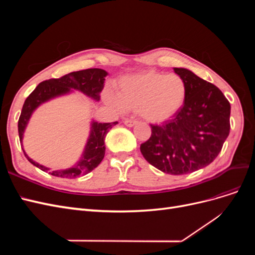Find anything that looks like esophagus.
Wrapping results in <instances>:
<instances>
[{"instance_id":"34e87169","label":"esophagus","mask_w":255,"mask_h":255,"mask_svg":"<svg viewBox=\"0 0 255 255\" xmlns=\"http://www.w3.org/2000/svg\"><path fill=\"white\" fill-rule=\"evenodd\" d=\"M125 125L127 127H128V128H132V127L137 125V121L136 120H132V119H127V120H125Z\"/></svg>"}]
</instances>
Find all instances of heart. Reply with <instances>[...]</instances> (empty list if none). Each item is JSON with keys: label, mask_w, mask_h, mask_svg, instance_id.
<instances>
[{"label": "heart", "mask_w": 255, "mask_h": 255, "mask_svg": "<svg viewBox=\"0 0 255 255\" xmlns=\"http://www.w3.org/2000/svg\"><path fill=\"white\" fill-rule=\"evenodd\" d=\"M105 98L118 111H138L144 120L159 123L182 109L186 84L177 74L143 72L123 78L117 96L107 91Z\"/></svg>", "instance_id": "1"}]
</instances>
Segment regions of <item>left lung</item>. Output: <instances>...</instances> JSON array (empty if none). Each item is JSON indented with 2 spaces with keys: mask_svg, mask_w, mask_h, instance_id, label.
<instances>
[{
  "mask_svg": "<svg viewBox=\"0 0 255 255\" xmlns=\"http://www.w3.org/2000/svg\"><path fill=\"white\" fill-rule=\"evenodd\" d=\"M186 84V99L174 118L151 126L141 143L145 160L165 173L180 175L210 165L230 133L231 105L221 90L185 68H173Z\"/></svg>",
  "mask_w": 255,
  "mask_h": 255,
  "instance_id": "left-lung-1",
  "label": "left lung"
}]
</instances>
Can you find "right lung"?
<instances>
[{"instance_id":"right-lung-1","label":"right lung","mask_w":255,"mask_h":255,"mask_svg":"<svg viewBox=\"0 0 255 255\" xmlns=\"http://www.w3.org/2000/svg\"><path fill=\"white\" fill-rule=\"evenodd\" d=\"M107 74L109 73L103 70V69H86V70L75 71L66 74L60 79H51L44 81L38 85L32 94L26 98L18 121V132L21 144L23 141V135H24L30 117H32L33 113L41 104L50 101L52 99L71 94L73 90H78L85 96L99 102L100 94H101V91L104 88V82ZM117 123V121L111 123H100L95 120H91L90 132L87 142L85 144L83 154L79 161H76L72 167L67 169L51 170L50 168L38 164L37 161L30 158L25 153L24 149L22 148V150L24 152V155L29 163L39 168L40 170L49 172L54 176L65 177V179H76V177L89 173L101 163L105 154L104 139L106 134Z\"/></svg>"}]
</instances>
